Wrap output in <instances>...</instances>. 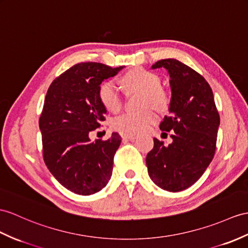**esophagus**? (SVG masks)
Segmentation results:
<instances>
[{"mask_svg": "<svg viewBox=\"0 0 248 248\" xmlns=\"http://www.w3.org/2000/svg\"><path fill=\"white\" fill-rule=\"evenodd\" d=\"M123 139H126V140H129V141H135L136 139L138 138V135H134V134H124L122 135Z\"/></svg>", "mask_w": 248, "mask_h": 248, "instance_id": "esophagus-1", "label": "esophagus"}]
</instances>
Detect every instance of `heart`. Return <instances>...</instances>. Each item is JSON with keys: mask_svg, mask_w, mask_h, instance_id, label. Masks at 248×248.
I'll list each match as a JSON object with an SVG mask.
<instances>
[{"mask_svg": "<svg viewBox=\"0 0 248 248\" xmlns=\"http://www.w3.org/2000/svg\"><path fill=\"white\" fill-rule=\"evenodd\" d=\"M123 87L130 90H141L144 93L142 105L152 104L158 109L164 110L170 104V94L161 87V78L153 71L143 68H134L121 78ZM99 99L107 110L118 112L123 105L122 94L117 84L111 80L103 82L99 87ZM156 114L150 108L141 111H127L114 118L112 127L122 132H142L150 124L155 122Z\"/></svg>", "mask_w": 248, "mask_h": 248, "instance_id": "1", "label": "heart"}]
</instances>
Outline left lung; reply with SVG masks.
<instances>
[{"label": "left lung", "instance_id": "1", "mask_svg": "<svg viewBox=\"0 0 248 248\" xmlns=\"http://www.w3.org/2000/svg\"><path fill=\"white\" fill-rule=\"evenodd\" d=\"M165 68L170 77V116L160 124L172 130V143L165 146L154 139L146 156L150 179L160 188L177 192L188 188L201 178L216 152L220 116L207 81L176 59L160 60L152 68Z\"/></svg>", "mask_w": 248, "mask_h": 248}]
</instances>
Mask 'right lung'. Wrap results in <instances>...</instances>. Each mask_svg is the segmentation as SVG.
<instances>
[{"instance_id": "1", "label": "right lung", "mask_w": 248, "mask_h": 248, "mask_svg": "<svg viewBox=\"0 0 248 248\" xmlns=\"http://www.w3.org/2000/svg\"><path fill=\"white\" fill-rule=\"evenodd\" d=\"M123 68L95 62L76 64L47 90L39 120L44 162L58 182L75 194H95L111 177L121 137L112 132L106 141L92 142L89 132L105 121L107 110L98 93L101 83Z\"/></svg>"}]
</instances>
